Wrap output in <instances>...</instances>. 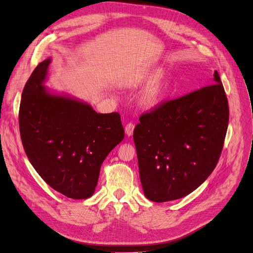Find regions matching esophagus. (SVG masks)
<instances>
[{"label":"esophagus","instance_id":"esophagus-1","mask_svg":"<svg viewBox=\"0 0 253 253\" xmlns=\"http://www.w3.org/2000/svg\"><path fill=\"white\" fill-rule=\"evenodd\" d=\"M134 129H135V125H134V124H132V123L127 124V125L126 126V128H125L126 136H132L133 133H134Z\"/></svg>","mask_w":253,"mask_h":253}]
</instances>
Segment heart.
<instances>
[{"label": "heart", "instance_id": "obj_1", "mask_svg": "<svg viewBox=\"0 0 253 253\" xmlns=\"http://www.w3.org/2000/svg\"><path fill=\"white\" fill-rule=\"evenodd\" d=\"M142 82L146 83L139 96V104L143 109L154 110L161 105L167 92V74L164 69L142 78Z\"/></svg>", "mask_w": 253, "mask_h": 253}]
</instances>
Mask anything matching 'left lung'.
<instances>
[{"label":"left lung","instance_id":"left-lung-1","mask_svg":"<svg viewBox=\"0 0 253 253\" xmlns=\"http://www.w3.org/2000/svg\"><path fill=\"white\" fill-rule=\"evenodd\" d=\"M213 83L139 118L133 138L141 185L149 200L165 203L183 198L215 169L229 110L217 70Z\"/></svg>","mask_w":253,"mask_h":253}]
</instances>
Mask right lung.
<instances>
[{"label":"right lung","mask_w":253,"mask_h":253,"mask_svg":"<svg viewBox=\"0 0 253 253\" xmlns=\"http://www.w3.org/2000/svg\"><path fill=\"white\" fill-rule=\"evenodd\" d=\"M47 58L23 90L19 132L37 173L59 193L73 199L91 197L100 166L125 138L117 112L99 114L89 104L45 87Z\"/></svg>","instance_id":"obj_1"}]
</instances>
